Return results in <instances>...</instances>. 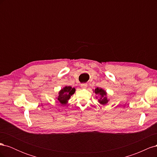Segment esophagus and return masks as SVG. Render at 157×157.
I'll list each match as a JSON object with an SVG mask.
<instances>
[{
    "instance_id": "1",
    "label": "esophagus",
    "mask_w": 157,
    "mask_h": 157,
    "mask_svg": "<svg viewBox=\"0 0 157 157\" xmlns=\"http://www.w3.org/2000/svg\"><path fill=\"white\" fill-rule=\"evenodd\" d=\"M80 86H81L82 88H86L87 87V84L82 83V84H81V85H80Z\"/></svg>"
}]
</instances>
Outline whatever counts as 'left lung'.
I'll list each match as a JSON object with an SVG mask.
<instances>
[{"instance_id": "left-lung-1", "label": "left lung", "mask_w": 157, "mask_h": 157, "mask_svg": "<svg viewBox=\"0 0 157 157\" xmlns=\"http://www.w3.org/2000/svg\"><path fill=\"white\" fill-rule=\"evenodd\" d=\"M95 93L98 95H99V96H101L100 99H99V102L101 104H103V105H105V104H106L108 102L107 99L105 97L106 92H105V91H104V90H103L101 88H97L95 89Z\"/></svg>"}]
</instances>
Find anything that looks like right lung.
I'll use <instances>...</instances> for the list:
<instances>
[{
    "label": "right lung",
    "mask_w": 157,
    "mask_h": 157,
    "mask_svg": "<svg viewBox=\"0 0 157 157\" xmlns=\"http://www.w3.org/2000/svg\"><path fill=\"white\" fill-rule=\"evenodd\" d=\"M75 92V88L71 86H65L59 93L58 100L61 104H65L70 99L71 96Z\"/></svg>",
    "instance_id": "add662e5"
}]
</instances>
